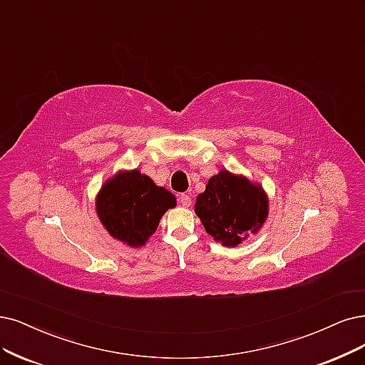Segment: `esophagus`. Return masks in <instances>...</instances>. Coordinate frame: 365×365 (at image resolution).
<instances>
[{
	"label": "esophagus",
	"instance_id": "34e87169",
	"mask_svg": "<svg viewBox=\"0 0 365 365\" xmlns=\"http://www.w3.org/2000/svg\"><path fill=\"white\" fill-rule=\"evenodd\" d=\"M179 201H180V205L183 207H190L191 206V197L187 195V194H179Z\"/></svg>",
	"mask_w": 365,
	"mask_h": 365
}]
</instances>
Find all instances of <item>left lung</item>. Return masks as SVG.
Wrapping results in <instances>:
<instances>
[{
  "mask_svg": "<svg viewBox=\"0 0 365 365\" xmlns=\"http://www.w3.org/2000/svg\"><path fill=\"white\" fill-rule=\"evenodd\" d=\"M195 213L215 240L236 247L264 222L267 200L260 186L224 170L197 197Z\"/></svg>",
  "mask_w": 365,
  "mask_h": 365,
  "instance_id": "1",
  "label": "left lung"
}]
</instances>
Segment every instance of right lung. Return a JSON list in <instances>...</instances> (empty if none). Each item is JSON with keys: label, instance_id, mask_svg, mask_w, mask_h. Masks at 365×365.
<instances>
[{"label": "right lung", "instance_id": "obj_1", "mask_svg": "<svg viewBox=\"0 0 365 365\" xmlns=\"http://www.w3.org/2000/svg\"><path fill=\"white\" fill-rule=\"evenodd\" d=\"M174 195L138 170L117 174L98 197V215L110 235L130 247H141L152 236Z\"/></svg>", "mask_w": 365, "mask_h": 365}]
</instances>
